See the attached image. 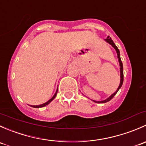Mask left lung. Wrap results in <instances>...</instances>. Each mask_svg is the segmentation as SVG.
Here are the masks:
<instances>
[{
	"mask_svg": "<svg viewBox=\"0 0 146 146\" xmlns=\"http://www.w3.org/2000/svg\"><path fill=\"white\" fill-rule=\"evenodd\" d=\"M104 41H105L106 42H107V43L110 44V45L111 46L113 47V48H114V49L116 50V51H117V58H118L119 59V66H120V83H119V85L118 87V88H117V90L115 91V92H114V93L112 94V95H110V97H109L108 98H107L106 100H102V101H95V100H92L93 102H98V103H105V102H107L110 101L111 99H112L113 98H114V95H116V94L117 93V92L119 91V90L120 89L121 87L122 86V84H123V64H122V62H121V58H120V52H119V48H117V46L115 45V44L114 43V42L112 41V39H111V38L110 37V36H107V39H104Z\"/></svg>",
	"mask_w": 146,
	"mask_h": 146,
	"instance_id": "1",
	"label": "left lung"
}]
</instances>
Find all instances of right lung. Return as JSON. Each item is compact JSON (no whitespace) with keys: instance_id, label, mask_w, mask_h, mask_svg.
I'll return each mask as SVG.
<instances>
[{"instance_id":"obj_1","label":"right lung","mask_w":146,"mask_h":146,"mask_svg":"<svg viewBox=\"0 0 146 146\" xmlns=\"http://www.w3.org/2000/svg\"><path fill=\"white\" fill-rule=\"evenodd\" d=\"M57 92H58V88H57V89H56V92H55V94H54V96H53L52 98H51V99L47 101L46 102L44 103V104H39V105H29V106H31V107H34V108H40V107H45V106L48 105V104H49V103L51 102L53 100H54V98H56V95H57Z\"/></svg>"}]
</instances>
